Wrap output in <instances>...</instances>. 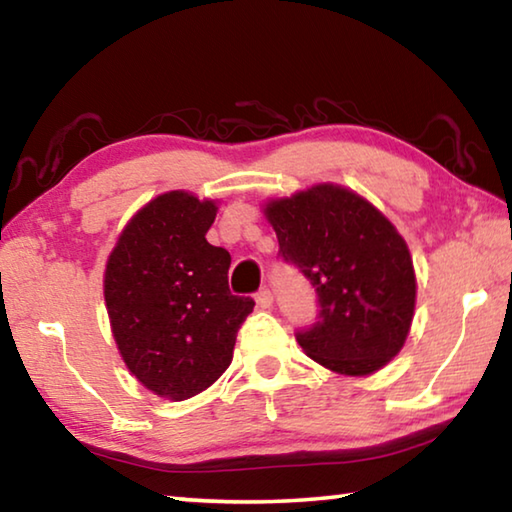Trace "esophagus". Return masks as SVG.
<instances>
[{
  "instance_id": "esophagus-1",
  "label": "esophagus",
  "mask_w": 512,
  "mask_h": 512,
  "mask_svg": "<svg viewBox=\"0 0 512 512\" xmlns=\"http://www.w3.org/2000/svg\"><path fill=\"white\" fill-rule=\"evenodd\" d=\"M255 300H257V305L262 307V309H271V305H273V293H271V289H259L257 293H255Z\"/></svg>"
}]
</instances>
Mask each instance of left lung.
<instances>
[{"mask_svg": "<svg viewBox=\"0 0 512 512\" xmlns=\"http://www.w3.org/2000/svg\"><path fill=\"white\" fill-rule=\"evenodd\" d=\"M282 262L316 289V323L296 341L341 375H370L402 350L415 273L393 223L350 189L318 185L266 205Z\"/></svg>", "mask_w": 512, "mask_h": 512, "instance_id": "obj_1", "label": "left lung"}]
</instances>
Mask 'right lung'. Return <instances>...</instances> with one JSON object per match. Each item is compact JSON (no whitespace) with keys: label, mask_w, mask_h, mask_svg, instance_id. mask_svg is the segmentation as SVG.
I'll list each match as a JSON object with an SVG mask.
<instances>
[{"label":"right lung","mask_w":512,"mask_h":512,"mask_svg":"<svg viewBox=\"0 0 512 512\" xmlns=\"http://www.w3.org/2000/svg\"><path fill=\"white\" fill-rule=\"evenodd\" d=\"M216 205L169 192L137 212L106 266V307L128 370L187 400L219 379L255 300L232 296L230 253L207 244Z\"/></svg>","instance_id":"right-lung-1"}]
</instances>
